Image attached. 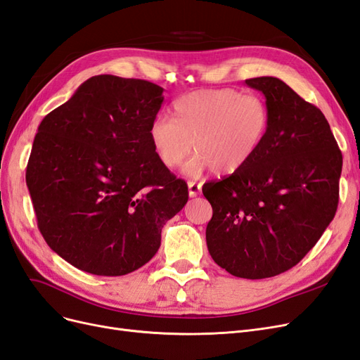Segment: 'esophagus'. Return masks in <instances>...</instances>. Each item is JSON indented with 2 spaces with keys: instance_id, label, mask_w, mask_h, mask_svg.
Listing matches in <instances>:
<instances>
[{
  "instance_id": "obj_1",
  "label": "esophagus",
  "mask_w": 360,
  "mask_h": 360,
  "mask_svg": "<svg viewBox=\"0 0 360 360\" xmlns=\"http://www.w3.org/2000/svg\"><path fill=\"white\" fill-rule=\"evenodd\" d=\"M200 191H202V185H200V184H197V182H194V181H190V182H188V194H190V197L199 195Z\"/></svg>"
}]
</instances>
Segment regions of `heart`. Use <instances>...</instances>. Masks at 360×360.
<instances>
[{
    "label": "heart",
    "mask_w": 360,
    "mask_h": 360,
    "mask_svg": "<svg viewBox=\"0 0 360 360\" xmlns=\"http://www.w3.org/2000/svg\"><path fill=\"white\" fill-rule=\"evenodd\" d=\"M176 120L158 115L150 124V142L169 169L184 163L193 149L197 154L185 166L190 176L212 169L231 175L256 155L269 129V109L256 94L231 88L200 89L179 97Z\"/></svg>",
    "instance_id": "1"
}]
</instances>
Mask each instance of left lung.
<instances>
[{
	"mask_svg": "<svg viewBox=\"0 0 360 360\" xmlns=\"http://www.w3.org/2000/svg\"><path fill=\"white\" fill-rule=\"evenodd\" d=\"M245 84L264 96L269 129L245 167L203 185L212 206L206 243L229 274L262 280L296 266L330 224L342 154L321 110L281 79Z\"/></svg>",
	"mask_w": 360,
	"mask_h": 360,
	"instance_id": "8db88e82",
	"label": "left lung"
}]
</instances>
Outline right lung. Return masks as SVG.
<instances>
[{
  "instance_id": "add662e5",
  "label": "right lung",
  "mask_w": 360,
  "mask_h": 360,
  "mask_svg": "<svg viewBox=\"0 0 360 360\" xmlns=\"http://www.w3.org/2000/svg\"><path fill=\"white\" fill-rule=\"evenodd\" d=\"M163 91L148 80L92 76L39 125L27 166L37 224L80 271L120 276L142 268L188 200L187 184L150 142Z\"/></svg>"
}]
</instances>
